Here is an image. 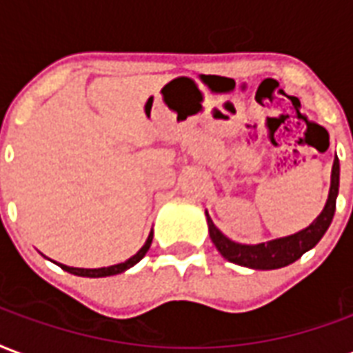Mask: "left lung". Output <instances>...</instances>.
<instances>
[{
  "mask_svg": "<svg viewBox=\"0 0 353 353\" xmlns=\"http://www.w3.org/2000/svg\"><path fill=\"white\" fill-rule=\"evenodd\" d=\"M339 176H341V166H339V159L335 157L333 168H331V185L327 202L323 205L322 213L316 216L307 228L299 230L292 236L276 237V239L258 243V245H241V243L232 241L230 237L224 236L223 232L213 224L210 213L205 211L211 241L228 262L243 265V268L262 271L286 268L290 263L299 260L307 250L316 247V243L322 239L323 234L330 228L333 215H335L336 196H339Z\"/></svg>",
  "mask_w": 353,
  "mask_h": 353,
  "instance_id": "8db88e82",
  "label": "left lung"
}]
</instances>
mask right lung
<instances>
[{
  "mask_svg": "<svg viewBox=\"0 0 353 353\" xmlns=\"http://www.w3.org/2000/svg\"><path fill=\"white\" fill-rule=\"evenodd\" d=\"M151 241H153V230L150 232V236L143 243V247L138 250L134 256H130L129 260H125L121 263H116V265H108V268H95V270H85V268H70V265H65V263H57L61 270L69 271L72 275H78V276H90V279H99V276H112V275H117V273H123V271L130 270L132 265H137L143 256H145V252L150 250L151 247Z\"/></svg>",
  "mask_w": 353,
  "mask_h": 353,
  "instance_id": "obj_1",
  "label": "right lung"
}]
</instances>
